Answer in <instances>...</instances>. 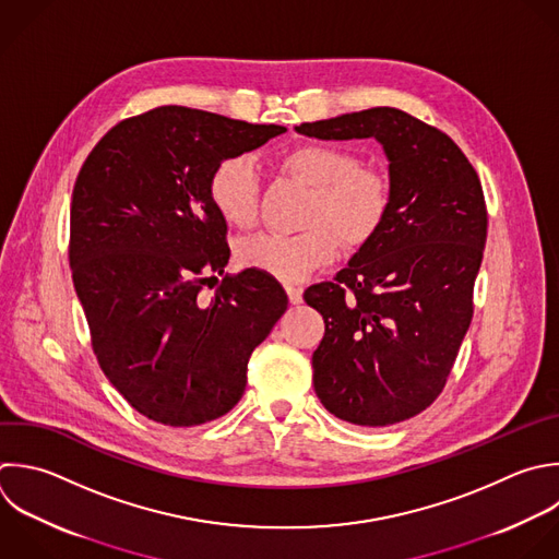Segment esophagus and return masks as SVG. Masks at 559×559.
I'll return each mask as SVG.
<instances>
[{
	"label": "esophagus",
	"instance_id": "34e87169",
	"mask_svg": "<svg viewBox=\"0 0 559 559\" xmlns=\"http://www.w3.org/2000/svg\"><path fill=\"white\" fill-rule=\"evenodd\" d=\"M286 295H288V301H290L293 306L301 304V299H304V293H301V288H297V286H286Z\"/></svg>",
	"mask_w": 559,
	"mask_h": 559
}]
</instances>
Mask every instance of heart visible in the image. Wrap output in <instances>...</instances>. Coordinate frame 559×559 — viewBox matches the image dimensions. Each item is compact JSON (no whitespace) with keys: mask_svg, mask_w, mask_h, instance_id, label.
Masks as SVG:
<instances>
[{"mask_svg":"<svg viewBox=\"0 0 559 559\" xmlns=\"http://www.w3.org/2000/svg\"><path fill=\"white\" fill-rule=\"evenodd\" d=\"M286 170L314 190L301 234L260 231L238 240L236 260L282 282H299L334 260L338 238L349 245L367 242L389 212V181L358 157L334 144H304L284 157ZM260 170L253 157L231 155L210 177V199L216 212L236 227L255 221Z\"/></svg>","mask_w":559,"mask_h":559,"instance_id":"obj_1","label":"heart"}]
</instances>
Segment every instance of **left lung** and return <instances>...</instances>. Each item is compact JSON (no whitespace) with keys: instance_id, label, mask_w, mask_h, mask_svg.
<instances>
[{"instance_id":"left-lung-1","label":"left lung","mask_w":559,"mask_h":559,"mask_svg":"<svg viewBox=\"0 0 559 559\" xmlns=\"http://www.w3.org/2000/svg\"><path fill=\"white\" fill-rule=\"evenodd\" d=\"M317 140H367L389 159V212L336 282L310 286L325 321L312 354L321 404L356 426L404 421L435 402L472 321L487 210L476 170L439 129L373 107L304 122Z\"/></svg>"}]
</instances>
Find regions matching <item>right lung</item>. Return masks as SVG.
Returning a JSON list of instances; mask_svg holds the SVG:
<instances>
[{
    "label": "right lung",
    "mask_w": 559,
    "mask_h": 559,
    "mask_svg": "<svg viewBox=\"0 0 559 559\" xmlns=\"http://www.w3.org/2000/svg\"><path fill=\"white\" fill-rule=\"evenodd\" d=\"M282 133L170 105L116 124L79 173L74 288L105 376L153 421L188 428L229 413L251 352L286 312L284 288L253 269L201 295L229 262L212 173Z\"/></svg>",
    "instance_id": "add662e5"
}]
</instances>
